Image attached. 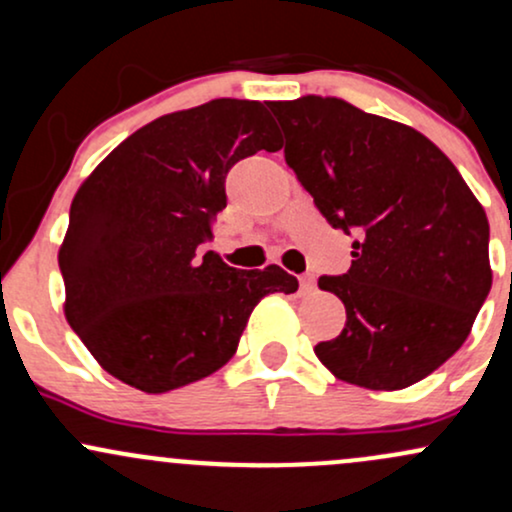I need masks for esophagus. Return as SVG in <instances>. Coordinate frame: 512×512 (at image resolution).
I'll list each match as a JSON object with an SVG mask.
<instances>
[{"mask_svg":"<svg viewBox=\"0 0 512 512\" xmlns=\"http://www.w3.org/2000/svg\"><path fill=\"white\" fill-rule=\"evenodd\" d=\"M301 289L303 291H313L315 289V276L313 274H303L301 276Z\"/></svg>","mask_w":512,"mask_h":512,"instance_id":"34e87169","label":"esophagus"}]
</instances>
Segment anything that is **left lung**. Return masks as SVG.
Wrapping results in <instances>:
<instances>
[{
    "label": "left lung",
    "instance_id": "obj_1",
    "mask_svg": "<svg viewBox=\"0 0 512 512\" xmlns=\"http://www.w3.org/2000/svg\"><path fill=\"white\" fill-rule=\"evenodd\" d=\"M284 156L332 228L356 233L351 267L320 276L346 325L315 354L346 383L402 390L464 344L491 291L489 219L431 139L339 98L269 105Z\"/></svg>",
    "mask_w": 512,
    "mask_h": 512
}]
</instances>
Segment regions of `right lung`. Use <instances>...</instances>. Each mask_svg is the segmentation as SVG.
<instances>
[{"label":"right lung","instance_id":"add662e5","mask_svg":"<svg viewBox=\"0 0 512 512\" xmlns=\"http://www.w3.org/2000/svg\"><path fill=\"white\" fill-rule=\"evenodd\" d=\"M281 139L262 103L216 98L149 122L91 173L60 248L64 315L101 366L158 395L226 366L267 293L298 279L276 264L228 267L211 240L226 175Z\"/></svg>","mask_w":512,"mask_h":512}]
</instances>
